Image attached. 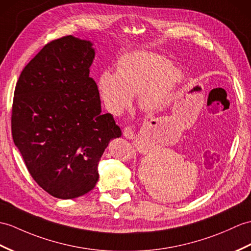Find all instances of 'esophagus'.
Wrapping results in <instances>:
<instances>
[{
  "label": "esophagus",
  "instance_id": "34e87169",
  "mask_svg": "<svg viewBox=\"0 0 251 251\" xmlns=\"http://www.w3.org/2000/svg\"><path fill=\"white\" fill-rule=\"evenodd\" d=\"M123 135L127 139H133L135 138V131H133V129L130 126H126L123 129Z\"/></svg>",
  "mask_w": 251,
  "mask_h": 251
}]
</instances>
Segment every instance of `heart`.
I'll use <instances>...</instances> for the list:
<instances>
[{
  "mask_svg": "<svg viewBox=\"0 0 251 251\" xmlns=\"http://www.w3.org/2000/svg\"><path fill=\"white\" fill-rule=\"evenodd\" d=\"M182 67L169 63L160 53L135 51L126 53L118 62V71L103 72L98 80L99 94L112 113L119 114L139 94L140 106L156 112L167 106L170 97L183 82Z\"/></svg>",
  "mask_w": 251,
  "mask_h": 251,
  "instance_id": "b5f03b06",
  "label": "heart"
}]
</instances>
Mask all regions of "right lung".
I'll return each mask as SVG.
<instances>
[{
  "mask_svg": "<svg viewBox=\"0 0 251 251\" xmlns=\"http://www.w3.org/2000/svg\"><path fill=\"white\" fill-rule=\"evenodd\" d=\"M92 46L73 35L45 45L23 68L14 93V142L33 179L59 199L95 187L101 155L122 135L113 116L101 113L90 77Z\"/></svg>",
  "mask_w": 251,
  "mask_h": 251,
  "instance_id": "1",
  "label": "right lung"
}]
</instances>
